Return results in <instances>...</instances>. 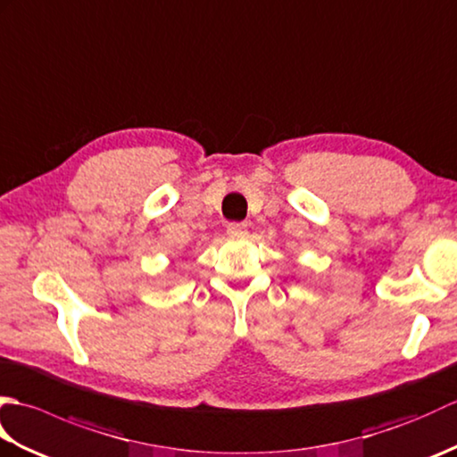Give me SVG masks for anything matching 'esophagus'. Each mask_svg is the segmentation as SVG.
<instances>
[{
	"instance_id": "34e87169",
	"label": "esophagus",
	"mask_w": 457,
	"mask_h": 457,
	"mask_svg": "<svg viewBox=\"0 0 457 457\" xmlns=\"http://www.w3.org/2000/svg\"><path fill=\"white\" fill-rule=\"evenodd\" d=\"M245 229H247L245 223H239V221L228 223V234H229V236H244Z\"/></svg>"
}]
</instances>
